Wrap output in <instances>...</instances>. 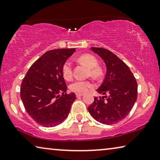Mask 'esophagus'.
<instances>
[{"instance_id": "1", "label": "esophagus", "mask_w": 160, "mask_h": 160, "mask_svg": "<svg viewBox=\"0 0 160 160\" xmlns=\"http://www.w3.org/2000/svg\"><path fill=\"white\" fill-rule=\"evenodd\" d=\"M76 97H82L83 95H84V94H82V93H76Z\"/></svg>"}]
</instances>
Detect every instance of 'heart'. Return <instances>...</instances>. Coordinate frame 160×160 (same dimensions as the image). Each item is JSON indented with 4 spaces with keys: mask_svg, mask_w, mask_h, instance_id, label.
Wrapping results in <instances>:
<instances>
[{
    "mask_svg": "<svg viewBox=\"0 0 160 160\" xmlns=\"http://www.w3.org/2000/svg\"><path fill=\"white\" fill-rule=\"evenodd\" d=\"M78 61L84 64L90 69V75L92 77L97 78L102 75L101 68L97 66L98 62H97L96 58L93 55L90 54H84L78 57ZM62 73H63V76L66 80H71L72 78V67H71L70 61H66L63 64ZM92 87H93V84L89 81H75L70 85L71 91L76 92V93H84Z\"/></svg>",
    "mask_w": 160,
    "mask_h": 160,
    "instance_id": "1",
    "label": "heart"
}]
</instances>
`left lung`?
Wrapping results in <instances>:
<instances>
[{"label":"left lung","mask_w":160,"mask_h":160,"mask_svg":"<svg viewBox=\"0 0 160 160\" xmlns=\"http://www.w3.org/2000/svg\"><path fill=\"white\" fill-rule=\"evenodd\" d=\"M90 50L103 60L106 75L97 92L106 96L95 97L88 108L90 115L101 123H116L126 118L137 99V82L128 66L110 50L102 48Z\"/></svg>","instance_id":"obj_1"}]
</instances>
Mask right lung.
<instances>
[{
    "label": "right lung",
    "instance_id": "add662e5",
    "mask_svg": "<svg viewBox=\"0 0 160 160\" xmlns=\"http://www.w3.org/2000/svg\"><path fill=\"white\" fill-rule=\"evenodd\" d=\"M76 51L56 49L46 52L27 71L21 85V99L25 110L36 122L54 127L68 117L76 98L73 92L67 94L62 73L63 64Z\"/></svg>",
    "mask_w": 160,
    "mask_h": 160
}]
</instances>
